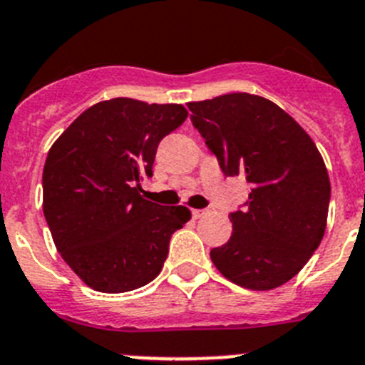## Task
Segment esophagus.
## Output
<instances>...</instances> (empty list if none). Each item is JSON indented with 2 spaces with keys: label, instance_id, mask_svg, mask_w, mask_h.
<instances>
[{
  "label": "esophagus",
  "instance_id": "1",
  "mask_svg": "<svg viewBox=\"0 0 365 365\" xmlns=\"http://www.w3.org/2000/svg\"><path fill=\"white\" fill-rule=\"evenodd\" d=\"M206 213H208V212H206V210H192V217L195 220L200 219V217H205Z\"/></svg>",
  "mask_w": 365,
  "mask_h": 365
}]
</instances>
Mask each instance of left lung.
<instances>
[{
  "instance_id": "left-lung-1",
  "label": "left lung",
  "mask_w": 365,
  "mask_h": 365,
  "mask_svg": "<svg viewBox=\"0 0 365 365\" xmlns=\"http://www.w3.org/2000/svg\"><path fill=\"white\" fill-rule=\"evenodd\" d=\"M188 108L224 175L244 173L252 185L246 208L230 213V240L210 252L212 262L237 286H282L326 232L331 186L322 155L292 115L260 96L226 93Z\"/></svg>"
}]
</instances>
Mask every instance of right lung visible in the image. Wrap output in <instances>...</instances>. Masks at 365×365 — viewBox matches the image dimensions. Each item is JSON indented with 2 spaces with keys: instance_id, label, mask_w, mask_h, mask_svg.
Segmentation results:
<instances>
[{
  "instance_id": "1",
  "label": "right lung",
  "mask_w": 365,
  "mask_h": 365,
  "mask_svg": "<svg viewBox=\"0 0 365 365\" xmlns=\"http://www.w3.org/2000/svg\"><path fill=\"white\" fill-rule=\"evenodd\" d=\"M182 105L115 98L90 106L52 145L43 168V213L63 260L88 287L125 293L152 282L186 206L146 200L160 139L179 128Z\"/></svg>"
}]
</instances>
